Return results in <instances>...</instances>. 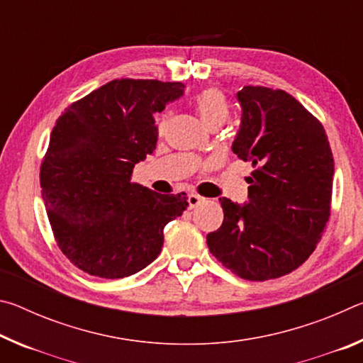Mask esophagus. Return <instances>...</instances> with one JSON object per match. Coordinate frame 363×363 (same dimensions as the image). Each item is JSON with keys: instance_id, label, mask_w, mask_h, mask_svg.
Segmentation results:
<instances>
[{"instance_id": "1", "label": "esophagus", "mask_w": 363, "mask_h": 363, "mask_svg": "<svg viewBox=\"0 0 363 363\" xmlns=\"http://www.w3.org/2000/svg\"><path fill=\"white\" fill-rule=\"evenodd\" d=\"M203 200H205L203 196H200V195H196V194H190V195H189V199H187V201H189V208H196V206H199Z\"/></svg>"}]
</instances>
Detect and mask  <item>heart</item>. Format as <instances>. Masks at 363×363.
Listing matches in <instances>:
<instances>
[{"mask_svg":"<svg viewBox=\"0 0 363 363\" xmlns=\"http://www.w3.org/2000/svg\"><path fill=\"white\" fill-rule=\"evenodd\" d=\"M194 107L196 113L206 126L213 123H224L229 118V102L227 97L219 89H205L194 97ZM167 115H162L158 120V128L163 130Z\"/></svg>","mask_w":363,"mask_h":363,"instance_id":"1","label":"heart"}]
</instances>
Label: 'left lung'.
<instances>
[{"label":"left lung","instance_id":"left-lung-1","mask_svg":"<svg viewBox=\"0 0 363 363\" xmlns=\"http://www.w3.org/2000/svg\"><path fill=\"white\" fill-rule=\"evenodd\" d=\"M232 152L256 168L248 201L219 199L223 225L206 235L211 255L245 280L277 279L315 250L330 218L335 162L314 115L285 91L243 86Z\"/></svg>","mask_w":363,"mask_h":363}]
</instances>
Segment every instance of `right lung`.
Masks as SVG:
<instances>
[{"mask_svg": "<svg viewBox=\"0 0 363 363\" xmlns=\"http://www.w3.org/2000/svg\"><path fill=\"white\" fill-rule=\"evenodd\" d=\"M182 83L113 79L73 102L51 133L40 184L62 253L89 275L123 279L157 259L163 229L189 206L186 194L131 182L155 150L153 113L184 94Z\"/></svg>", "mask_w": 363, "mask_h": 363, "instance_id": "add662e5", "label": "right lung"}]
</instances>
